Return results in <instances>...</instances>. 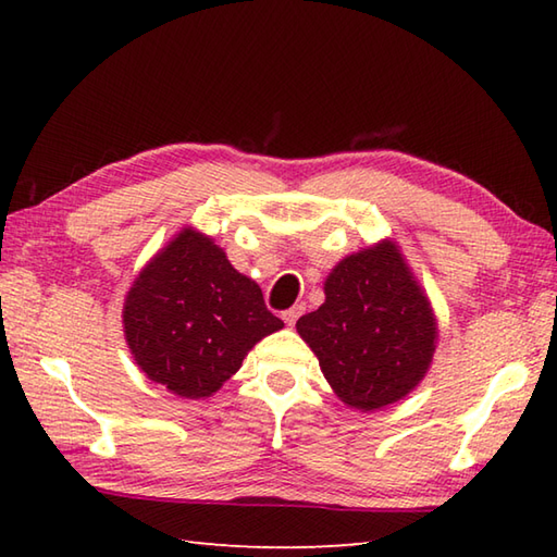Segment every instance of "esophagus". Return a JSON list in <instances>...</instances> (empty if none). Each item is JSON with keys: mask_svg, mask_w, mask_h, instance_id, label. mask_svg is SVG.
Instances as JSON below:
<instances>
[{"mask_svg": "<svg viewBox=\"0 0 557 557\" xmlns=\"http://www.w3.org/2000/svg\"><path fill=\"white\" fill-rule=\"evenodd\" d=\"M301 313H304V306H292L289 311L282 313V321H285L287 325H294V323L299 321V315H301Z\"/></svg>", "mask_w": 557, "mask_h": 557, "instance_id": "34e87169", "label": "esophagus"}]
</instances>
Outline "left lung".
<instances>
[{"label": "left lung", "instance_id": "left-lung-1", "mask_svg": "<svg viewBox=\"0 0 557 557\" xmlns=\"http://www.w3.org/2000/svg\"><path fill=\"white\" fill-rule=\"evenodd\" d=\"M297 330L337 397L363 411L411 393L435 349L429 299L389 242L342 260L325 282V304Z\"/></svg>", "mask_w": 557, "mask_h": 557}]
</instances>
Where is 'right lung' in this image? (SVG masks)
<instances>
[{"mask_svg":"<svg viewBox=\"0 0 557 557\" xmlns=\"http://www.w3.org/2000/svg\"><path fill=\"white\" fill-rule=\"evenodd\" d=\"M282 325L256 282L191 230L140 270L124 304V333L140 371L188 399L220 389L246 351Z\"/></svg>","mask_w":557,"mask_h":557,"instance_id":"right-lung-1","label":"right lung"}]
</instances>
